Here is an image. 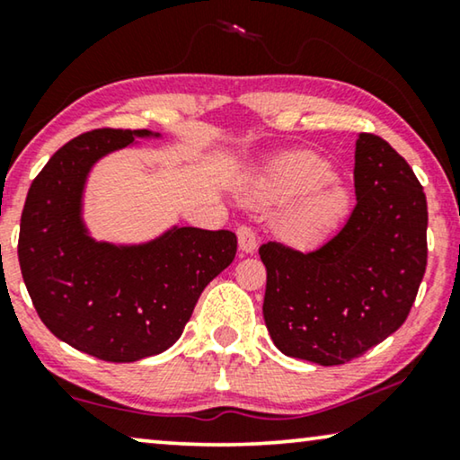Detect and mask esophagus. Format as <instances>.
Listing matches in <instances>:
<instances>
[{
    "label": "esophagus",
    "mask_w": 460,
    "mask_h": 460,
    "mask_svg": "<svg viewBox=\"0 0 460 460\" xmlns=\"http://www.w3.org/2000/svg\"><path fill=\"white\" fill-rule=\"evenodd\" d=\"M236 236H238V249H241L243 253H253L257 249V236L253 228H249V226H241V228L236 230Z\"/></svg>",
    "instance_id": "esophagus-1"
}]
</instances>
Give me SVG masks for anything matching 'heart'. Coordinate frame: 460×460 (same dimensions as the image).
Returning a JSON list of instances; mask_svg holds the SVG:
<instances>
[{
  "instance_id": "b5f03b06",
  "label": "heart",
  "mask_w": 460,
  "mask_h": 460,
  "mask_svg": "<svg viewBox=\"0 0 460 460\" xmlns=\"http://www.w3.org/2000/svg\"><path fill=\"white\" fill-rule=\"evenodd\" d=\"M335 169L314 153H293L263 169L249 186V199L260 205L291 204L276 228L293 244H316L329 238L349 213L348 188L337 184Z\"/></svg>"
}]
</instances>
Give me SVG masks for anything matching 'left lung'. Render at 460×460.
Wrapping results in <instances>:
<instances>
[{
  "instance_id": "left-lung-1",
  "label": "left lung",
  "mask_w": 460,
  "mask_h": 460,
  "mask_svg": "<svg viewBox=\"0 0 460 460\" xmlns=\"http://www.w3.org/2000/svg\"><path fill=\"white\" fill-rule=\"evenodd\" d=\"M356 207L310 253L266 243L263 320L285 356L345 364L404 324L427 266V199L411 165L379 136L360 134Z\"/></svg>"
}]
</instances>
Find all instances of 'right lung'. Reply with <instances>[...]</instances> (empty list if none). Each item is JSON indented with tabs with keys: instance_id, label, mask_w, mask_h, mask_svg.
Returning a JSON list of instances; mask_svg holds the SVG:
<instances>
[{
	"instance_id": "right-lung-1",
	"label": "right lung",
	"mask_w": 460,
	"mask_h": 460,
	"mask_svg": "<svg viewBox=\"0 0 460 460\" xmlns=\"http://www.w3.org/2000/svg\"><path fill=\"white\" fill-rule=\"evenodd\" d=\"M161 137L93 129L56 150L29 188L18 261L41 323L106 362H136L178 341L203 288L236 255L230 230L173 226L140 244L96 241L84 222L87 175L102 156Z\"/></svg>"
}]
</instances>
